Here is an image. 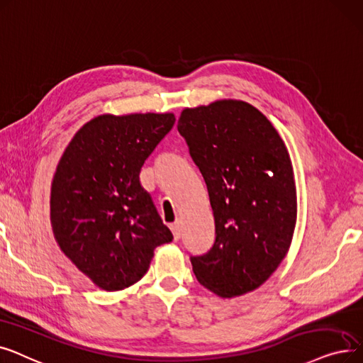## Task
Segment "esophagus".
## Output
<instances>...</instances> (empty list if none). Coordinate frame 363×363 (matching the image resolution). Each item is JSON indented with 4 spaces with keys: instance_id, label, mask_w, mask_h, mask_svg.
I'll list each match as a JSON object with an SVG mask.
<instances>
[{
    "instance_id": "esophagus-1",
    "label": "esophagus",
    "mask_w": 363,
    "mask_h": 363,
    "mask_svg": "<svg viewBox=\"0 0 363 363\" xmlns=\"http://www.w3.org/2000/svg\"><path fill=\"white\" fill-rule=\"evenodd\" d=\"M169 229L172 232V236H174V240H179L180 236H182V223L176 221L174 224H171Z\"/></svg>"
}]
</instances>
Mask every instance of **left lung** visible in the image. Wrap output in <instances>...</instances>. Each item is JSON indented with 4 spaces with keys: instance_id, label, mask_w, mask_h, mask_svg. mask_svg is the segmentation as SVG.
<instances>
[{
    "instance_id": "obj_1",
    "label": "left lung",
    "mask_w": 363,
    "mask_h": 363,
    "mask_svg": "<svg viewBox=\"0 0 363 363\" xmlns=\"http://www.w3.org/2000/svg\"><path fill=\"white\" fill-rule=\"evenodd\" d=\"M179 133L208 189L213 248L192 257L206 289L221 298L262 286L286 257L297 223L294 168L270 121L244 100L184 108Z\"/></svg>"
}]
</instances>
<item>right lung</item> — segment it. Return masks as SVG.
Segmentation results:
<instances>
[{
    "instance_id": "1",
    "label": "right lung",
    "mask_w": 363,
    "mask_h": 363,
    "mask_svg": "<svg viewBox=\"0 0 363 363\" xmlns=\"http://www.w3.org/2000/svg\"><path fill=\"white\" fill-rule=\"evenodd\" d=\"M176 123L165 113H103L66 146L50 194V221L59 248L100 289L139 282L155 248L171 242L140 168Z\"/></svg>"
}]
</instances>
